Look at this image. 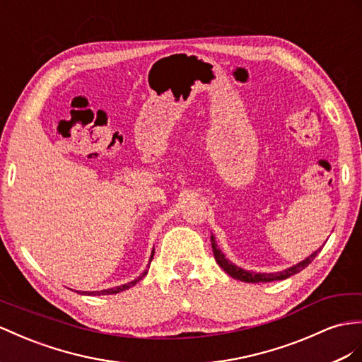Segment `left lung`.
Instances as JSON below:
<instances>
[{
	"label": "left lung",
	"instance_id": "8db88e82",
	"mask_svg": "<svg viewBox=\"0 0 362 362\" xmlns=\"http://www.w3.org/2000/svg\"><path fill=\"white\" fill-rule=\"evenodd\" d=\"M211 245H212V252H214V257H216V262L218 263L221 269H223L229 276H233V278H235V280L245 281V283H269V281H275V280H284V278H289L293 274H298L300 271L304 269L305 266H309L313 262V258L317 257V254L321 251V247L317 249V251L305 258V260L296 263L291 267H287V269H284V271L274 272V274L272 272L271 274H262V272L245 271V269H242V267L235 266L233 262L229 260V258L225 257L223 252L220 251V247L216 243L214 235H211Z\"/></svg>",
	"mask_w": 362,
	"mask_h": 362
}]
</instances>
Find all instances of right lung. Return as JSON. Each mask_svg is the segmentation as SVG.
<instances>
[{
    "label": "right lung",
    "mask_w": 362,
    "mask_h": 362,
    "mask_svg": "<svg viewBox=\"0 0 362 362\" xmlns=\"http://www.w3.org/2000/svg\"><path fill=\"white\" fill-rule=\"evenodd\" d=\"M153 254H154V251H153ZM151 260H153V255L150 257V263H151ZM146 272H148V269H146V271H144V272H142V275H139L137 278H134L133 281H129V283H127V284H122V286L111 287V289H104V291H93V292H82V291H76V292H78V293H81V295H113V293H119V292H124V291L129 289V287H133L136 283L141 281L142 278L146 275Z\"/></svg>",
    "instance_id": "add662e5"
}]
</instances>
